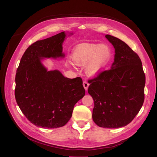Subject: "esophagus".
<instances>
[{
  "label": "esophagus",
  "instance_id": "34e87169",
  "mask_svg": "<svg viewBox=\"0 0 157 157\" xmlns=\"http://www.w3.org/2000/svg\"><path fill=\"white\" fill-rule=\"evenodd\" d=\"M83 86H84L85 89L86 90H87V89H88V86H89L88 82L87 81H84L83 83Z\"/></svg>",
  "mask_w": 157,
  "mask_h": 157
}]
</instances>
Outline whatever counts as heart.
Here are the masks:
<instances>
[{"label":"heart","mask_w":157,"mask_h":157,"mask_svg":"<svg viewBox=\"0 0 157 157\" xmlns=\"http://www.w3.org/2000/svg\"><path fill=\"white\" fill-rule=\"evenodd\" d=\"M111 57L109 48L105 44H83L78 46L71 55L74 63L78 65L85 64L86 72L94 75L100 72L108 62ZM67 65H72L69 61L66 62Z\"/></svg>","instance_id":"b5f03b06"}]
</instances>
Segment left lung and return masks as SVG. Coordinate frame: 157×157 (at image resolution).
<instances>
[{
  "instance_id": "1",
  "label": "left lung",
  "mask_w": 157,
  "mask_h": 157,
  "mask_svg": "<svg viewBox=\"0 0 157 157\" xmlns=\"http://www.w3.org/2000/svg\"><path fill=\"white\" fill-rule=\"evenodd\" d=\"M115 49L109 69L94 78L88 92L94 101L92 118L98 127L117 128L134 120L144 101L146 77L138 55L120 39L107 34Z\"/></svg>"
}]
</instances>
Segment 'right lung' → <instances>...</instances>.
<instances>
[{
	"mask_svg": "<svg viewBox=\"0 0 157 157\" xmlns=\"http://www.w3.org/2000/svg\"><path fill=\"white\" fill-rule=\"evenodd\" d=\"M64 32L37 40L23 55L16 71L14 95L21 112L36 126L55 128L72 117L74 105L85 94L80 77L65 78L59 71H48L44 58L63 57Z\"/></svg>",
	"mask_w": 157,
	"mask_h": 157,
	"instance_id": "1",
	"label": "right lung"
}]
</instances>
